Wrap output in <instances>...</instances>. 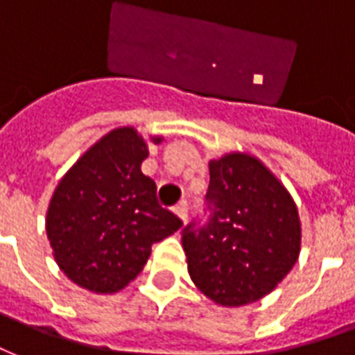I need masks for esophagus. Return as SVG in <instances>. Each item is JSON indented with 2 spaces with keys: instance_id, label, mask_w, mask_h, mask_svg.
Wrapping results in <instances>:
<instances>
[{
  "instance_id": "obj_1",
  "label": "esophagus",
  "mask_w": 355,
  "mask_h": 355,
  "mask_svg": "<svg viewBox=\"0 0 355 355\" xmlns=\"http://www.w3.org/2000/svg\"><path fill=\"white\" fill-rule=\"evenodd\" d=\"M174 213L181 218V220H183V223H185V220H187V215H189L187 202H185V200H183V202H180V204L174 207Z\"/></svg>"
}]
</instances>
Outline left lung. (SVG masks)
Segmentation results:
<instances>
[{
    "label": "left lung",
    "mask_w": 355,
    "mask_h": 355,
    "mask_svg": "<svg viewBox=\"0 0 355 355\" xmlns=\"http://www.w3.org/2000/svg\"><path fill=\"white\" fill-rule=\"evenodd\" d=\"M206 220L181 232L189 275L218 305L239 307L268 295L300 257L294 200L254 157L209 162Z\"/></svg>",
    "instance_id": "8db88e82"
}]
</instances>
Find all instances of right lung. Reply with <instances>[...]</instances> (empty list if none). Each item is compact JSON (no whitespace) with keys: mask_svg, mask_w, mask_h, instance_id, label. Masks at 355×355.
<instances>
[{"mask_svg":"<svg viewBox=\"0 0 355 355\" xmlns=\"http://www.w3.org/2000/svg\"><path fill=\"white\" fill-rule=\"evenodd\" d=\"M153 142H161L155 138ZM148 146L132 127L108 132L74 162L55 187L46 234L61 271L78 286L114 294L140 273L181 218L157 200L142 174Z\"/></svg>","mask_w":355,"mask_h":355,"instance_id":"right-lung-1","label":"right lung"}]
</instances>
